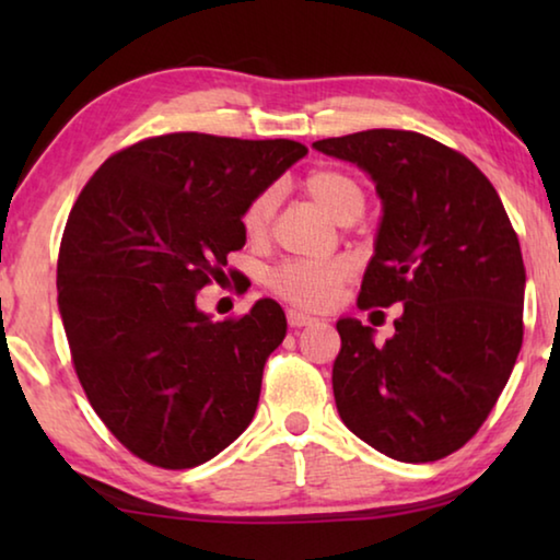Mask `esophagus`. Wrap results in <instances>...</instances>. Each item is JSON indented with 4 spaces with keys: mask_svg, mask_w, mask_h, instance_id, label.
Instances as JSON below:
<instances>
[{
    "mask_svg": "<svg viewBox=\"0 0 560 560\" xmlns=\"http://www.w3.org/2000/svg\"><path fill=\"white\" fill-rule=\"evenodd\" d=\"M289 326L291 328H303V326H308V324H316V316H311V314H303V311H296V308H289Z\"/></svg>",
    "mask_w": 560,
    "mask_h": 560,
    "instance_id": "obj_1",
    "label": "esophagus"
}]
</instances>
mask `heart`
I'll return each instance as SVG.
<instances>
[{
	"instance_id": "1",
	"label": "heart",
	"mask_w": 560,
	"mask_h": 560,
	"mask_svg": "<svg viewBox=\"0 0 560 560\" xmlns=\"http://www.w3.org/2000/svg\"><path fill=\"white\" fill-rule=\"evenodd\" d=\"M303 187H306L311 200L328 217H334L336 222L346 220L350 214L360 217L365 207V195L358 179L338 173V170H316L306 177ZM273 207H277V195L271 189L254 197L252 205L246 207L242 226L249 240H259V236L267 234ZM346 273V261H293L273 271L271 287L277 289L279 296L301 303V306H320L330 299V293L338 287V281H343Z\"/></svg>"
}]
</instances>
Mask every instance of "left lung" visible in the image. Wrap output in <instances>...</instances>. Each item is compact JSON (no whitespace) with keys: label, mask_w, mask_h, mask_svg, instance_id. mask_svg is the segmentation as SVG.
<instances>
[{"label":"left lung","mask_w":560,"mask_h":560,"mask_svg":"<svg viewBox=\"0 0 560 560\" xmlns=\"http://www.w3.org/2000/svg\"><path fill=\"white\" fill-rule=\"evenodd\" d=\"M314 148L363 170L381 197L360 308L402 303L385 343L338 318L340 420L397 462L447 457L514 371L526 291L518 236L481 170L420 132L375 128Z\"/></svg>","instance_id":"1"}]
</instances>
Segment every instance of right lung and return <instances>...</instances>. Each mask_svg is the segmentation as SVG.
Returning <instances> with one entry per match:
<instances>
[{
	"instance_id": "add662e5",
	"label": "right lung",
	"mask_w": 560,
	"mask_h": 560,
	"mask_svg": "<svg viewBox=\"0 0 560 560\" xmlns=\"http://www.w3.org/2000/svg\"><path fill=\"white\" fill-rule=\"evenodd\" d=\"M306 153L293 140L170 132L108 158L75 200L59 314L93 410L140 459L197 467L249 428L287 316L259 299L214 324L197 291L244 246L254 197Z\"/></svg>"
}]
</instances>
